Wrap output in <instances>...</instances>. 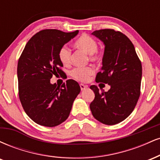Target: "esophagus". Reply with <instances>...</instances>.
Returning a JSON list of instances; mask_svg holds the SVG:
<instances>
[{"mask_svg":"<svg viewBox=\"0 0 160 160\" xmlns=\"http://www.w3.org/2000/svg\"><path fill=\"white\" fill-rule=\"evenodd\" d=\"M80 89H81L82 91V90H85L86 88L88 87L87 86L84 85V84H82V83H80Z\"/></svg>","mask_w":160,"mask_h":160,"instance_id":"1","label":"esophagus"}]
</instances>
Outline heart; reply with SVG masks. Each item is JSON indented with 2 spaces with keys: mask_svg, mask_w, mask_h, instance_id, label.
I'll use <instances>...</instances> for the list:
<instances>
[{
  "mask_svg": "<svg viewBox=\"0 0 160 160\" xmlns=\"http://www.w3.org/2000/svg\"><path fill=\"white\" fill-rule=\"evenodd\" d=\"M74 46L76 48L83 51L89 55V60L92 62L98 61L100 59L101 55L98 52V43L94 38L87 34H82L75 41ZM58 58L64 65H68L71 62V49L66 46H63L58 51ZM94 69L92 67L75 68L71 71V76L75 80L80 82H86L89 77L93 74Z\"/></svg>",
  "mask_w": 160,
  "mask_h": 160,
  "instance_id": "b5f03b06",
  "label": "heart"
}]
</instances>
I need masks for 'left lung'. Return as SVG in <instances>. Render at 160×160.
<instances>
[{"mask_svg": "<svg viewBox=\"0 0 160 160\" xmlns=\"http://www.w3.org/2000/svg\"><path fill=\"white\" fill-rule=\"evenodd\" d=\"M92 35L104 45L102 67L97 82L108 83L111 89L102 92L96 86L90 89L95 98L90 104L92 116L105 125H115L132 113L140 96L141 62L132 43L125 34L113 29L95 31Z\"/></svg>", "mask_w": 160, "mask_h": 160, "instance_id": "left-lung-1", "label": "left lung"}]
</instances>
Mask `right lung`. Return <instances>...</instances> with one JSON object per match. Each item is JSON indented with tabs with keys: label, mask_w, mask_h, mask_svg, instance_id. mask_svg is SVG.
Returning a JSON list of instances; mask_svg holds the SVG:
<instances>
[{
	"label": "right lung",
	"mask_w": 160,
	"mask_h": 160,
	"mask_svg": "<svg viewBox=\"0 0 160 160\" xmlns=\"http://www.w3.org/2000/svg\"><path fill=\"white\" fill-rule=\"evenodd\" d=\"M78 32L40 31L28 40L18 62L20 102L26 114L40 126L54 127L65 122L80 93L74 80H68L61 87L50 82L53 74H63L58 51Z\"/></svg>",
	"instance_id": "1"
}]
</instances>
